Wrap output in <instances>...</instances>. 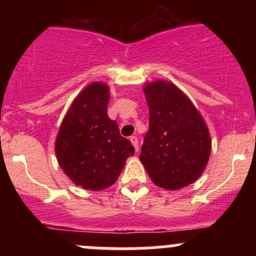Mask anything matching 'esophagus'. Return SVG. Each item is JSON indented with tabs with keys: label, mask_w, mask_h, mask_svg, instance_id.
<instances>
[{
	"label": "esophagus",
	"mask_w": 256,
	"mask_h": 256,
	"mask_svg": "<svg viewBox=\"0 0 256 256\" xmlns=\"http://www.w3.org/2000/svg\"><path fill=\"white\" fill-rule=\"evenodd\" d=\"M130 141H131V144H132V146L135 147L136 151H138V138H136V136H131Z\"/></svg>",
	"instance_id": "obj_1"
}]
</instances>
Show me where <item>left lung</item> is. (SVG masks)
Segmentation results:
<instances>
[{
    "mask_svg": "<svg viewBox=\"0 0 256 256\" xmlns=\"http://www.w3.org/2000/svg\"><path fill=\"white\" fill-rule=\"evenodd\" d=\"M150 110L148 132L140 160L152 182L177 190L196 182L206 170L212 138L204 118L174 82L154 80L144 86Z\"/></svg>",
    "mask_w": 256,
    "mask_h": 256,
    "instance_id": "1",
    "label": "left lung"
}]
</instances>
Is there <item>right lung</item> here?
Here are the masks:
<instances>
[{"label": "right lung", "mask_w": 256, "mask_h": 256, "mask_svg": "<svg viewBox=\"0 0 256 256\" xmlns=\"http://www.w3.org/2000/svg\"><path fill=\"white\" fill-rule=\"evenodd\" d=\"M109 90L102 82L86 85L69 106L56 138L59 166L74 184L88 190L112 186L135 154L108 116Z\"/></svg>", "instance_id": "obj_1"}]
</instances>
